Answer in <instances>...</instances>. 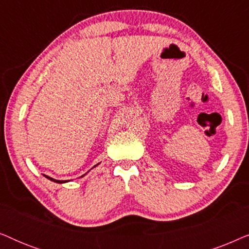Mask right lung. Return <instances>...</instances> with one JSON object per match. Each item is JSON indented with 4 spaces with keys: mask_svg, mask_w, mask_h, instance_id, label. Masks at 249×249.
Masks as SVG:
<instances>
[{
    "mask_svg": "<svg viewBox=\"0 0 249 249\" xmlns=\"http://www.w3.org/2000/svg\"><path fill=\"white\" fill-rule=\"evenodd\" d=\"M96 165H98V164H96ZM95 165V166H96ZM47 179H50L51 181H54V182H57V183H64V182H68V180L67 181H64V180H55V179H53V178H51V177H49V176H45Z\"/></svg>",
    "mask_w": 249,
    "mask_h": 249,
    "instance_id": "obj_1",
    "label": "right lung"
}]
</instances>
